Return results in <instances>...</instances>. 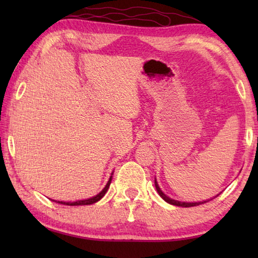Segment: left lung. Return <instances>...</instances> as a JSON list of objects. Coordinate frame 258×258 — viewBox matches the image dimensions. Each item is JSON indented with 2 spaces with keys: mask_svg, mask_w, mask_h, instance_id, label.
<instances>
[{
  "mask_svg": "<svg viewBox=\"0 0 258 258\" xmlns=\"http://www.w3.org/2000/svg\"><path fill=\"white\" fill-rule=\"evenodd\" d=\"M155 186H156V190H157V192H158V195L160 196L161 198H163L166 203H168V204H171V205H174V206H178V207H194V206H198V205H202V204H205V203H207V202H209V200H212V199H207V200H203V202H197V203H185V202H178V200H175V199H172V198H169V197H167V196H166L163 191H161V189L159 187V185H158V183H157V180L155 178ZM218 196V195H217ZM216 196V197H217ZM215 198V197H214Z\"/></svg>",
  "mask_w": 258,
  "mask_h": 258,
  "instance_id": "1",
  "label": "left lung"
}]
</instances>
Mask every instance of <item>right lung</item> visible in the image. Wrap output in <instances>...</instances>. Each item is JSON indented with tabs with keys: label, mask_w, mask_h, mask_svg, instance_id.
Returning a JSON list of instances; mask_svg holds the SVG:
<instances>
[{
	"label": "right lung",
	"mask_w": 258,
	"mask_h": 258,
	"mask_svg": "<svg viewBox=\"0 0 258 258\" xmlns=\"http://www.w3.org/2000/svg\"><path fill=\"white\" fill-rule=\"evenodd\" d=\"M113 173V172H112ZM112 173H111V176L109 177V181L107 182L106 186L103 187L101 192H99V194L97 196H94V197L92 198H89V199H84V200H77V202H59V200H53V202L58 203V204H62V205H67V206H82V205H92L94 203L99 202L100 199H101L104 195H106V192L108 191L109 189V185H110L111 183V178H112Z\"/></svg>",
	"instance_id": "add662e5"
}]
</instances>
